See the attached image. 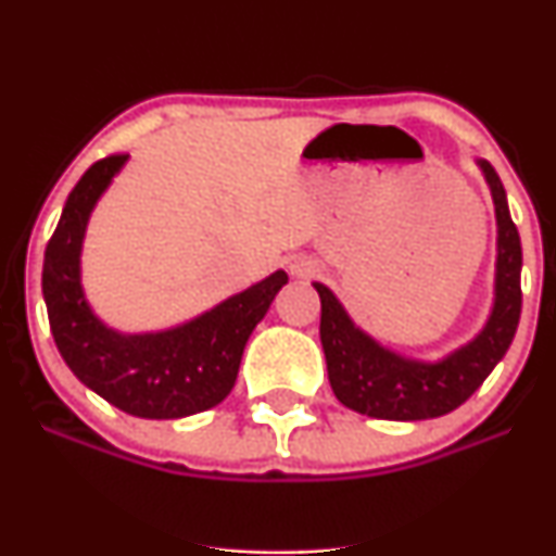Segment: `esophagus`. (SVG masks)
Here are the masks:
<instances>
[{
    "mask_svg": "<svg viewBox=\"0 0 556 556\" xmlns=\"http://www.w3.org/2000/svg\"><path fill=\"white\" fill-rule=\"evenodd\" d=\"M290 271L295 274L298 279H311V277H316L318 269H316L314 261H308V258H295V261H292Z\"/></svg>",
    "mask_w": 556,
    "mask_h": 556,
    "instance_id": "1",
    "label": "esophagus"
}]
</instances>
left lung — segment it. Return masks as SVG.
Wrapping results in <instances>:
<instances>
[{
	"instance_id": "left-lung-1",
	"label": "left lung",
	"mask_w": 556,
	"mask_h": 556,
	"mask_svg": "<svg viewBox=\"0 0 556 556\" xmlns=\"http://www.w3.org/2000/svg\"><path fill=\"white\" fill-rule=\"evenodd\" d=\"M494 195L500 253H496L494 308L481 334L439 363L405 361L376 344L350 321L344 308L324 285H314L321 298V334L329 384L350 410L384 420L439 418L460 407L486 381L513 344L520 321V235L507 208L502 180L489 162H481Z\"/></svg>"
}]
</instances>
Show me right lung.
Segmentation results:
<instances>
[{"instance_id": "obj_1", "label": "right lung", "mask_w": 556, "mask_h": 556, "mask_svg": "<svg viewBox=\"0 0 556 556\" xmlns=\"http://www.w3.org/2000/svg\"><path fill=\"white\" fill-rule=\"evenodd\" d=\"M125 159H99L67 195L43 253L49 327L70 371L110 405L138 418L195 416L232 392L248 337L287 285V274L274 271L177 329L130 337L106 329L83 298L80 242L93 203Z\"/></svg>"}]
</instances>
